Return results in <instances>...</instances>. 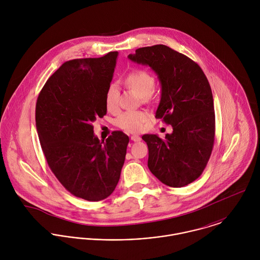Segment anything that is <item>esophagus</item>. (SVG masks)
Listing matches in <instances>:
<instances>
[{
    "label": "esophagus",
    "mask_w": 260,
    "mask_h": 260,
    "mask_svg": "<svg viewBox=\"0 0 260 260\" xmlns=\"http://www.w3.org/2000/svg\"><path fill=\"white\" fill-rule=\"evenodd\" d=\"M131 140L134 141V142H139L141 140V137L140 136H137V135H132L131 136Z\"/></svg>",
    "instance_id": "esophagus-1"
}]
</instances>
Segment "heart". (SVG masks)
Instances as JSON below:
<instances>
[{
  "label": "heart",
  "mask_w": 260,
  "mask_h": 260,
  "mask_svg": "<svg viewBox=\"0 0 260 260\" xmlns=\"http://www.w3.org/2000/svg\"><path fill=\"white\" fill-rule=\"evenodd\" d=\"M126 85L137 93L143 101L149 102L154 97L155 79L147 71L136 69L131 71L125 78ZM105 105L107 110L115 113L119 109V89L116 84H110L105 94ZM147 112L126 111L122 113L116 120V125L127 132L137 133L143 130L146 122L148 121Z\"/></svg>",
  "instance_id": "1"
}]
</instances>
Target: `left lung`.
<instances>
[{
    "mask_svg": "<svg viewBox=\"0 0 260 260\" xmlns=\"http://www.w3.org/2000/svg\"><path fill=\"white\" fill-rule=\"evenodd\" d=\"M128 58L158 75L162 93L155 117L173 128L164 140L155 134L142 136L148 146L149 170L165 185H188L202 174L214 144L209 82L197 63L165 45L139 48Z\"/></svg>",
    "mask_w": 260,
    "mask_h": 260,
    "instance_id": "left-lung-1",
    "label": "left lung"
}]
</instances>
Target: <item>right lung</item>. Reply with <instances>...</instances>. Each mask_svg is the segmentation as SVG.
<instances>
[{
  "label": "right lung",
  "mask_w": 260,
  "mask_h": 260,
  "mask_svg": "<svg viewBox=\"0 0 260 260\" xmlns=\"http://www.w3.org/2000/svg\"><path fill=\"white\" fill-rule=\"evenodd\" d=\"M118 52L65 62L42 88L36 127L47 163L71 194L88 201L111 195L120 179L129 137L113 131L106 141L93 122L107 113L105 94Z\"/></svg>",
  "instance_id": "right-lung-1"
}]
</instances>
